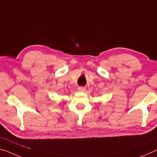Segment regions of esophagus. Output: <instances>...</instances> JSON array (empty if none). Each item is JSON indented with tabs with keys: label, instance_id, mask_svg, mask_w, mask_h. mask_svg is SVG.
Returning <instances> with one entry per match:
<instances>
[{
	"label": "esophagus",
	"instance_id": "obj_1",
	"mask_svg": "<svg viewBox=\"0 0 157 157\" xmlns=\"http://www.w3.org/2000/svg\"><path fill=\"white\" fill-rule=\"evenodd\" d=\"M78 89L79 91L84 92V91H85V90H86V88H85V87H83V86H79Z\"/></svg>",
	"mask_w": 157,
	"mask_h": 157
}]
</instances>
